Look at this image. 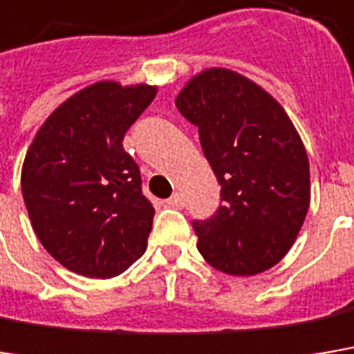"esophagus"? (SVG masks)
I'll list each match as a JSON object with an SVG mask.
<instances>
[{
	"label": "esophagus",
	"mask_w": 354,
	"mask_h": 354,
	"mask_svg": "<svg viewBox=\"0 0 354 354\" xmlns=\"http://www.w3.org/2000/svg\"><path fill=\"white\" fill-rule=\"evenodd\" d=\"M166 204L172 206V208H182V196L176 192V194H172V196L166 200Z\"/></svg>",
	"instance_id": "esophagus-1"
}]
</instances>
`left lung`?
Here are the masks:
<instances>
[{"label":"left lung","mask_w":354,"mask_h":354,"mask_svg":"<svg viewBox=\"0 0 354 354\" xmlns=\"http://www.w3.org/2000/svg\"><path fill=\"white\" fill-rule=\"evenodd\" d=\"M198 126L222 206L196 220L198 250L220 272L252 277L290 250L310 206L308 156L292 120L257 82L228 68L192 75L176 95Z\"/></svg>","instance_id":"left-lung-1"}]
</instances>
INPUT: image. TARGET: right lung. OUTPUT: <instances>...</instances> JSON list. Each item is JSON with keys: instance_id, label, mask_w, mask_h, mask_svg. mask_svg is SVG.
<instances>
[{"instance_id": "1", "label": "right lung", "mask_w": 354, "mask_h": 354, "mask_svg": "<svg viewBox=\"0 0 354 354\" xmlns=\"http://www.w3.org/2000/svg\"><path fill=\"white\" fill-rule=\"evenodd\" d=\"M156 92L95 82L59 104L28 148L21 192L33 232L75 274L112 279L146 252L154 206L122 142Z\"/></svg>"}]
</instances>
